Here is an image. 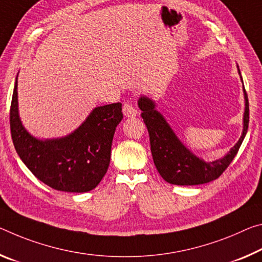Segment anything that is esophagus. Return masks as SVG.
Instances as JSON below:
<instances>
[{"label": "esophagus", "mask_w": 262, "mask_h": 262, "mask_svg": "<svg viewBox=\"0 0 262 262\" xmlns=\"http://www.w3.org/2000/svg\"><path fill=\"white\" fill-rule=\"evenodd\" d=\"M122 112L126 118H135V116L138 115V111H136L130 103H124L122 107Z\"/></svg>", "instance_id": "34e87169"}]
</instances>
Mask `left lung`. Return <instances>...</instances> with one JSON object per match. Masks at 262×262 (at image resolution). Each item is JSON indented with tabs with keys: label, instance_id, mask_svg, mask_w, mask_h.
Returning a JSON list of instances; mask_svg holds the SVG:
<instances>
[{
	"label": "left lung",
	"instance_id": "obj_1",
	"mask_svg": "<svg viewBox=\"0 0 262 262\" xmlns=\"http://www.w3.org/2000/svg\"><path fill=\"white\" fill-rule=\"evenodd\" d=\"M236 68L243 81L239 66L236 65ZM243 90L245 110L242 136L226 155L212 162H206L193 154L191 149L178 139L177 134L165 120L163 114L156 110V102L147 95H140L138 100L139 108L142 111L141 115L148 128L154 163L164 181L175 185L205 184L214 181L225 171L238 152L248 129L250 108H248V99L244 86Z\"/></svg>",
	"mask_w": 262,
	"mask_h": 262
}]
</instances>
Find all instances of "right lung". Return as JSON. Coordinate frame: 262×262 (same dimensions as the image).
Instances as JSON below:
<instances>
[{"label":"right lung","instance_id":"1","mask_svg":"<svg viewBox=\"0 0 262 262\" xmlns=\"http://www.w3.org/2000/svg\"><path fill=\"white\" fill-rule=\"evenodd\" d=\"M17 77L11 99L10 129L19 159L40 182L55 190L84 193L97 188L108 169L115 128L123 118L121 103L95 107L68 135L38 139L20 120Z\"/></svg>","mask_w":262,"mask_h":262}]
</instances>
